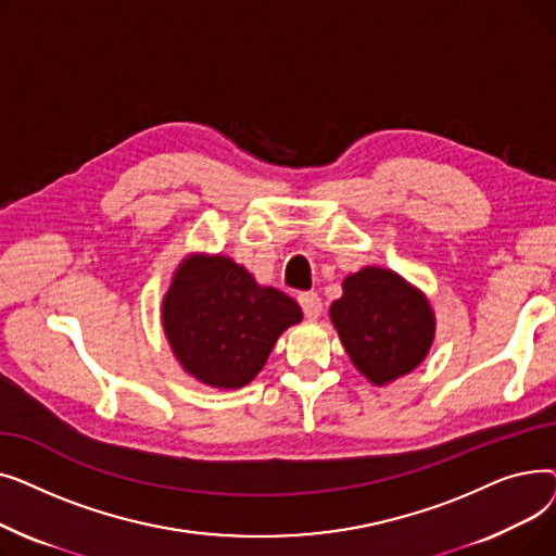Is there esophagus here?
<instances>
[{
    "mask_svg": "<svg viewBox=\"0 0 556 556\" xmlns=\"http://www.w3.org/2000/svg\"><path fill=\"white\" fill-rule=\"evenodd\" d=\"M298 300L308 319H317L319 315H323V300H319L315 293H302Z\"/></svg>",
    "mask_w": 556,
    "mask_h": 556,
    "instance_id": "obj_1",
    "label": "esophagus"
}]
</instances>
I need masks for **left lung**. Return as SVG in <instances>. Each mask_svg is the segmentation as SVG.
Masks as SVG:
<instances>
[{
  "mask_svg": "<svg viewBox=\"0 0 556 556\" xmlns=\"http://www.w3.org/2000/svg\"><path fill=\"white\" fill-rule=\"evenodd\" d=\"M329 317L354 367L378 388L426 361L437 327L426 293L378 266L344 277Z\"/></svg>",
  "mask_w": 556,
  "mask_h": 556,
  "instance_id": "left-lung-1",
  "label": "left lung"
}]
</instances>
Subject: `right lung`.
<instances>
[{
    "label": "right lung",
    "instance_id": "right-lung-1",
    "mask_svg": "<svg viewBox=\"0 0 556 556\" xmlns=\"http://www.w3.org/2000/svg\"><path fill=\"white\" fill-rule=\"evenodd\" d=\"M302 317L293 298L256 283L225 254L185 256L162 300V327L175 361L216 390L252 383L279 336Z\"/></svg>",
    "mask_w": 556,
    "mask_h": 556
}]
</instances>
